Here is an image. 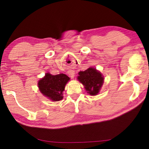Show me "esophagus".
<instances>
[{
	"mask_svg": "<svg viewBox=\"0 0 149 149\" xmlns=\"http://www.w3.org/2000/svg\"><path fill=\"white\" fill-rule=\"evenodd\" d=\"M74 74H75V72L73 70H69V71H68V74L69 75V77L71 78V79H73V78H74Z\"/></svg>",
	"mask_w": 149,
	"mask_h": 149,
	"instance_id": "esophagus-1",
	"label": "esophagus"
}]
</instances>
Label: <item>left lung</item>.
Listing matches in <instances>:
<instances>
[{"instance_id": "obj_1", "label": "left lung", "mask_w": 149, "mask_h": 149, "mask_svg": "<svg viewBox=\"0 0 149 149\" xmlns=\"http://www.w3.org/2000/svg\"><path fill=\"white\" fill-rule=\"evenodd\" d=\"M77 79L83 84L88 94L96 96L99 93L104 83V77L102 73L92 67H90L84 71L79 72Z\"/></svg>"}]
</instances>
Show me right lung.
<instances>
[{"instance_id":"add662e5","label":"right lung","mask_w":149,"mask_h":149,"mask_svg":"<svg viewBox=\"0 0 149 149\" xmlns=\"http://www.w3.org/2000/svg\"><path fill=\"white\" fill-rule=\"evenodd\" d=\"M70 78L65 74L52 75L46 73L45 77L38 82L39 90L43 96L53 102L60 101L63 98V92Z\"/></svg>"}]
</instances>
